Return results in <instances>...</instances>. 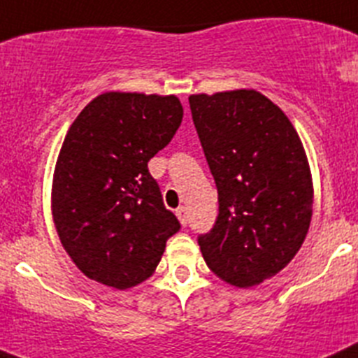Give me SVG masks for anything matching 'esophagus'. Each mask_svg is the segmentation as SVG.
Instances as JSON below:
<instances>
[{
  "label": "esophagus",
  "instance_id": "34e87169",
  "mask_svg": "<svg viewBox=\"0 0 358 358\" xmlns=\"http://www.w3.org/2000/svg\"><path fill=\"white\" fill-rule=\"evenodd\" d=\"M176 215H178L180 223L185 227L187 223H189V212H187V207H178L176 208Z\"/></svg>",
  "mask_w": 358,
  "mask_h": 358
}]
</instances>
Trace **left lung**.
Wrapping results in <instances>:
<instances>
[{"label": "left lung", "instance_id": "1", "mask_svg": "<svg viewBox=\"0 0 358 358\" xmlns=\"http://www.w3.org/2000/svg\"><path fill=\"white\" fill-rule=\"evenodd\" d=\"M189 105L219 201L199 250L214 275L251 287L282 271L308 231L303 146L287 115L257 91L191 96Z\"/></svg>", "mask_w": 358, "mask_h": 358}]
</instances>
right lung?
<instances>
[{"label":"right lung","mask_w":358,"mask_h":358,"mask_svg":"<svg viewBox=\"0 0 358 358\" xmlns=\"http://www.w3.org/2000/svg\"><path fill=\"white\" fill-rule=\"evenodd\" d=\"M182 117L175 96L107 92L71 124L55 169L53 219L62 246L89 278L134 287L155 271L182 227L148 171Z\"/></svg>","instance_id":"1"}]
</instances>
